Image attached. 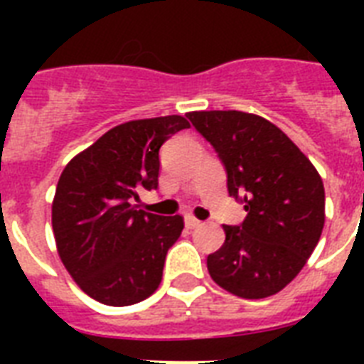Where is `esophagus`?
<instances>
[{
	"mask_svg": "<svg viewBox=\"0 0 364 364\" xmlns=\"http://www.w3.org/2000/svg\"><path fill=\"white\" fill-rule=\"evenodd\" d=\"M185 225H187V228H196L200 227V221L198 219H194L193 215H187L185 217Z\"/></svg>",
	"mask_w": 364,
	"mask_h": 364,
	"instance_id": "1",
	"label": "esophagus"
}]
</instances>
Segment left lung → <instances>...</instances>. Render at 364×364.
Returning a JSON list of instances; mask_svg holds the SVG:
<instances>
[{"mask_svg": "<svg viewBox=\"0 0 364 364\" xmlns=\"http://www.w3.org/2000/svg\"><path fill=\"white\" fill-rule=\"evenodd\" d=\"M187 117L225 166L228 194L247 211L238 227H223L225 243L208 255L211 279L242 299L279 293L321 238V177L262 117L242 111H194Z\"/></svg>", "mask_w": 364, "mask_h": 364, "instance_id": "8db88e82", "label": "left lung"}]
</instances>
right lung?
Returning <instances> with one entry per match:
<instances>
[{
    "label": "right lung",
    "instance_id": "obj_1",
    "mask_svg": "<svg viewBox=\"0 0 364 364\" xmlns=\"http://www.w3.org/2000/svg\"><path fill=\"white\" fill-rule=\"evenodd\" d=\"M188 128L179 115L111 128L77 154L60 176L53 230L65 270L107 306H130L156 291L183 217L137 210L139 191L159 187L160 147Z\"/></svg>",
    "mask_w": 364,
    "mask_h": 364
}]
</instances>
